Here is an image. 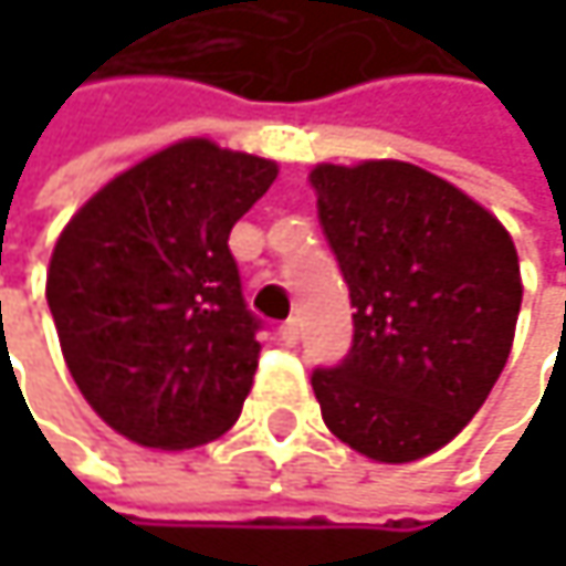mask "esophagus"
<instances>
[{
  "instance_id": "34e87169",
  "label": "esophagus",
  "mask_w": 566,
  "mask_h": 566,
  "mask_svg": "<svg viewBox=\"0 0 566 566\" xmlns=\"http://www.w3.org/2000/svg\"><path fill=\"white\" fill-rule=\"evenodd\" d=\"M279 337H282L287 347H294V344L301 340V327H297V321H284L282 327H279Z\"/></svg>"
}]
</instances>
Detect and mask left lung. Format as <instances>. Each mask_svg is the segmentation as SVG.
<instances>
[{
	"label": "left lung",
	"instance_id": "1",
	"mask_svg": "<svg viewBox=\"0 0 566 566\" xmlns=\"http://www.w3.org/2000/svg\"><path fill=\"white\" fill-rule=\"evenodd\" d=\"M354 307V347L311 387L327 429L374 462H416L482 409L509 364L521 269L505 226L399 160L311 170Z\"/></svg>",
	"mask_w": 566,
	"mask_h": 566
}]
</instances>
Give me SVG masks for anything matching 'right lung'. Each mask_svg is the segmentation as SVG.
I'll return each mask as SVG.
<instances>
[{
    "mask_svg": "<svg viewBox=\"0 0 566 566\" xmlns=\"http://www.w3.org/2000/svg\"><path fill=\"white\" fill-rule=\"evenodd\" d=\"M275 176L272 160L179 140L114 176L57 235L45 297L64 364L130 442L192 449L239 419L262 321L229 232Z\"/></svg>",
    "mask_w": 566,
    "mask_h": 566,
    "instance_id": "add662e5",
    "label": "right lung"
}]
</instances>
